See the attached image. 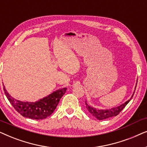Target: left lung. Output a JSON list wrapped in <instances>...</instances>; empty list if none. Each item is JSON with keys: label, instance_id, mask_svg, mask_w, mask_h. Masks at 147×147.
Listing matches in <instances>:
<instances>
[{"label": "left lung", "instance_id": "8db88e82", "mask_svg": "<svg viewBox=\"0 0 147 147\" xmlns=\"http://www.w3.org/2000/svg\"><path fill=\"white\" fill-rule=\"evenodd\" d=\"M133 96V95H132ZM132 96L130 100H128V101H126L125 103L122 104V105L116 108H112V109L109 110H97L95 108L91 107L86 102V106L87 108L88 111L90 112V114H92L94 117H96L97 119L102 120H105L106 118L112 117V116H117L122 110L125 108V106L127 105V104L130 101V100L132 99Z\"/></svg>", "mask_w": 147, "mask_h": 147}]
</instances>
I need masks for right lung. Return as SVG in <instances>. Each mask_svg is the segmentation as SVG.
Wrapping results in <instances>:
<instances>
[{"label": "right lung", "instance_id": "1", "mask_svg": "<svg viewBox=\"0 0 147 147\" xmlns=\"http://www.w3.org/2000/svg\"><path fill=\"white\" fill-rule=\"evenodd\" d=\"M3 89L10 103L19 114L24 117L40 120L45 119L53 113L67 88L58 90L47 97L35 102H25L14 99L9 95L5 87Z\"/></svg>", "mask_w": 147, "mask_h": 147}]
</instances>
